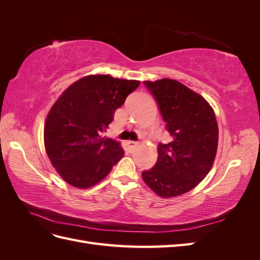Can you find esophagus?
<instances>
[{"mask_svg": "<svg viewBox=\"0 0 260 260\" xmlns=\"http://www.w3.org/2000/svg\"><path fill=\"white\" fill-rule=\"evenodd\" d=\"M137 144L138 142H135V141H127V142H125V145H127L129 151H132V149L137 146Z\"/></svg>", "mask_w": 260, "mask_h": 260, "instance_id": "esophagus-1", "label": "esophagus"}]
</instances>
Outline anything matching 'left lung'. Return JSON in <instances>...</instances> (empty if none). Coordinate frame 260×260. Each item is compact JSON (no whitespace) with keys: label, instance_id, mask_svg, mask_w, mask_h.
<instances>
[{"label":"left lung","instance_id":"obj_1","mask_svg":"<svg viewBox=\"0 0 260 260\" xmlns=\"http://www.w3.org/2000/svg\"><path fill=\"white\" fill-rule=\"evenodd\" d=\"M158 104L172 141L159 143L155 166L142 172L146 185L164 199L191 191L207 176L218 147L214 109L200 94L172 79L144 81Z\"/></svg>","mask_w":260,"mask_h":260}]
</instances>
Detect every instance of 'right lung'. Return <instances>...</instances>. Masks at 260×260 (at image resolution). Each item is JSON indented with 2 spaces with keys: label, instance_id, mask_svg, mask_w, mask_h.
Wrapping results in <instances>:
<instances>
[{
  "label": "right lung",
  "instance_id": "obj_1",
  "mask_svg": "<svg viewBox=\"0 0 260 260\" xmlns=\"http://www.w3.org/2000/svg\"><path fill=\"white\" fill-rule=\"evenodd\" d=\"M139 84L109 75L86 76L55 102L44 124V145L53 167L67 183L79 188L95 185L122 158L120 143L103 137V132Z\"/></svg>",
  "mask_w": 260,
  "mask_h": 260
}]
</instances>
